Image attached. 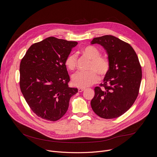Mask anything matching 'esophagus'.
Wrapping results in <instances>:
<instances>
[{"label": "esophagus", "mask_w": 157, "mask_h": 157, "mask_svg": "<svg viewBox=\"0 0 157 157\" xmlns=\"http://www.w3.org/2000/svg\"><path fill=\"white\" fill-rule=\"evenodd\" d=\"M84 90H85V88H82V87H79V88H78V91H79V93L82 92Z\"/></svg>", "instance_id": "1"}]
</instances>
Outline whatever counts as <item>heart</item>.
I'll list each match as a JSON object with an SVG mask.
<instances>
[{
  "mask_svg": "<svg viewBox=\"0 0 157 157\" xmlns=\"http://www.w3.org/2000/svg\"><path fill=\"white\" fill-rule=\"evenodd\" d=\"M81 53L91 60L87 72H78L72 76V83L78 87H86L97 82L99 74L101 76H105L110 68V61L108 57L101 56V51L94 46H87L82 48ZM66 68L73 71L76 68L77 58L75 54L67 56L64 61Z\"/></svg>",
  "mask_w": 157,
  "mask_h": 157,
  "instance_id": "b5f03b06",
  "label": "heart"
}]
</instances>
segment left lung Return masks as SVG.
Listing matches in <instances>:
<instances>
[{"instance_id": "left-lung-1", "label": "left lung", "mask_w": 157, "mask_h": 157, "mask_svg": "<svg viewBox=\"0 0 157 157\" xmlns=\"http://www.w3.org/2000/svg\"><path fill=\"white\" fill-rule=\"evenodd\" d=\"M95 43L105 49L110 68L104 83L94 88L91 107L102 118H117L131 107L138 96L142 67L136 52L128 43L114 36L104 35L93 38L91 44Z\"/></svg>"}]
</instances>
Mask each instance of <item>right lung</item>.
Segmentation results:
<instances>
[{
    "mask_svg": "<svg viewBox=\"0 0 157 157\" xmlns=\"http://www.w3.org/2000/svg\"><path fill=\"white\" fill-rule=\"evenodd\" d=\"M78 42L51 36L29 48L20 64V87L33 113L41 119L56 121L68 109L77 88L70 81L64 64Z\"/></svg>",
    "mask_w": 157,
    "mask_h": 157,
    "instance_id": "add662e5",
    "label": "right lung"
}]
</instances>
